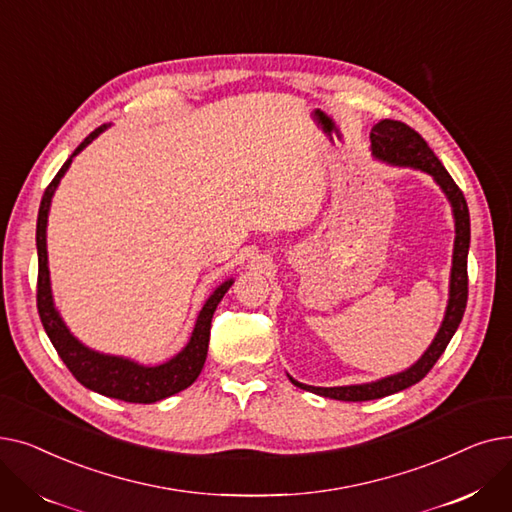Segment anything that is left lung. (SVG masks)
Here are the masks:
<instances>
[{
  "label": "left lung",
  "mask_w": 512,
  "mask_h": 512,
  "mask_svg": "<svg viewBox=\"0 0 512 512\" xmlns=\"http://www.w3.org/2000/svg\"><path fill=\"white\" fill-rule=\"evenodd\" d=\"M371 153L386 164L392 166H405L415 168L421 172H427L434 176V180L440 184L444 195L450 201L452 215H454V251H452V270H450V294H448V307L442 326L429 344L427 351L421 355V359L411 365L409 369L388 375L378 382L369 384H355V386H334V388H317L307 386L297 380L290 382L307 392L334 398V400H346V402H363V400H375L384 398L394 392L405 390L417 382H421L440 359V355L446 351L450 338L454 336L456 328H459L465 307H467V294H469V278H467V255H469V240H471V222H469V207L465 201V195L452 176L442 166V161L436 157V153L429 149L425 139L417 130L407 126L405 122L398 120H380L371 128Z\"/></svg>",
  "instance_id": "left-lung-1"
}]
</instances>
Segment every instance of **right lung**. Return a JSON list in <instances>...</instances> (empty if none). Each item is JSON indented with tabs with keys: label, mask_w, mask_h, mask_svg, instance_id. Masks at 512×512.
Here are the masks:
<instances>
[{
	"label": "right lung",
	"mask_w": 512,
	"mask_h": 512,
	"mask_svg": "<svg viewBox=\"0 0 512 512\" xmlns=\"http://www.w3.org/2000/svg\"><path fill=\"white\" fill-rule=\"evenodd\" d=\"M107 128V124L95 128L89 137L80 143L74 153L66 159V164L60 168L45 188L41 207H39V218H37V255H39V278H37V309L41 324L56 348L60 359L66 363L70 373L74 378L83 384L85 388L99 392L103 396L118 398L124 402H141V405H149V402L164 400L172 394H178L180 390L191 386L203 369V363L207 359V346H209V330H211V317L215 307L224 299V294L232 286V278L220 284L213 290L211 297L205 301L195 330L191 334V340L182 348V351L172 357L170 361L147 367L139 365L130 359L124 357H114V355H103L97 351H91L89 346H85L80 340H76L66 324L62 321L58 309L53 307V297H51V284H49V267H47V215H49V205L51 197L56 193V188L70 168L74 155L83 151L93 139H97L99 134Z\"/></svg>",
	"instance_id": "1"
}]
</instances>
